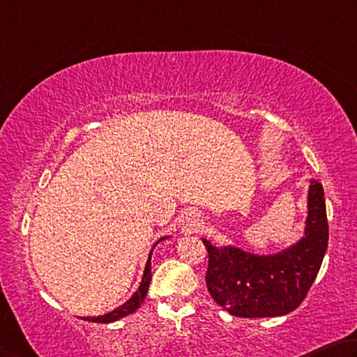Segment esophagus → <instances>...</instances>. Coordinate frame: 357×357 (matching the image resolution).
<instances>
[{
  "label": "esophagus",
  "instance_id": "esophagus-1",
  "mask_svg": "<svg viewBox=\"0 0 357 357\" xmlns=\"http://www.w3.org/2000/svg\"><path fill=\"white\" fill-rule=\"evenodd\" d=\"M186 221H188V226L190 227H197L199 224H201V220H199V215H196V213H188V216H186Z\"/></svg>",
  "mask_w": 357,
  "mask_h": 357
}]
</instances>
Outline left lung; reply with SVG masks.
<instances>
[{"mask_svg":"<svg viewBox=\"0 0 357 357\" xmlns=\"http://www.w3.org/2000/svg\"><path fill=\"white\" fill-rule=\"evenodd\" d=\"M328 238L323 186L310 178L303 235L290 246L257 254L235 245L218 246L202 238L208 251L205 280L210 295L234 317L268 318L290 314L314 284L326 254Z\"/></svg>","mask_w":357,"mask_h":357,"instance_id":"1","label":"left lung"}]
</instances>
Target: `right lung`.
<instances>
[{
	"label": "right lung",
	"instance_id": "1",
	"mask_svg": "<svg viewBox=\"0 0 357 357\" xmlns=\"http://www.w3.org/2000/svg\"><path fill=\"white\" fill-rule=\"evenodd\" d=\"M166 238H171V235H165L161 236L160 240H156V243L152 248V251L149 254V259H147V264L146 268H144V274H142V279L139 282V287H137V290L133 293V295L130 296L128 301H125L122 305H119L117 309L108 312V314L105 315H98V317H84L83 320L86 321H92V323H112V321H119L121 318L131 315L135 310H137L141 307V304L144 303V299L147 296V291H149V285H150V280H152V255H153V249L156 248L160 241L166 240Z\"/></svg>",
	"mask_w": 357,
	"mask_h": 357
}]
</instances>
